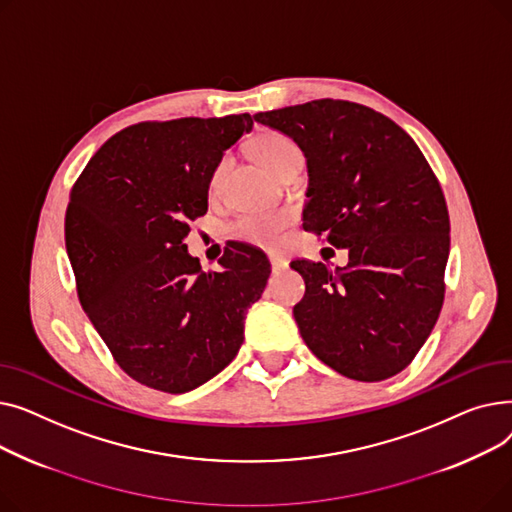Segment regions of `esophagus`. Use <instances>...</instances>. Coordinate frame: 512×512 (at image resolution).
I'll list each match as a JSON object with an SVG mask.
<instances>
[{
  "label": "esophagus",
  "mask_w": 512,
  "mask_h": 512,
  "mask_svg": "<svg viewBox=\"0 0 512 512\" xmlns=\"http://www.w3.org/2000/svg\"><path fill=\"white\" fill-rule=\"evenodd\" d=\"M270 263H272V270L274 272H280V270H284V267L288 265L286 259L282 255H276V253H270Z\"/></svg>",
  "instance_id": "esophagus-1"
}]
</instances>
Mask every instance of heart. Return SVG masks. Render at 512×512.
<instances>
[{"label": "heart", "mask_w": 512, "mask_h": 512, "mask_svg": "<svg viewBox=\"0 0 512 512\" xmlns=\"http://www.w3.org/2000/svg\"><path fill=\"white\" fill-rule=\"evenodd\" d=\"M251 149L259 164L274 176H280L288 168L303 166V151L299 143L276 130H265L257 134ZM222 174H224V164L213 172L211 188H218ZM292 220H294V213L290 209L249 213V215H240L236 222H232L230 232L234 238L251 242V245L276 247L282 240L286 228L292 224Z\"/></svg>", "instance_id": "1"}]
</instances>
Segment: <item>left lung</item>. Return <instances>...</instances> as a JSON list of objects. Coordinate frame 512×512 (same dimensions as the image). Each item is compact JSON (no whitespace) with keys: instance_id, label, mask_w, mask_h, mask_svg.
<instances>
[{"instance_id":"obj_1","label":"left lung","mask_w":512,"mask_h":512,"mask_svg":"<svg viewBox=\"0 0 512 512\" xmlns=\"http://www.w3.org/2000/svg\"><path fill=\"white\" fill-rule=\"evenodd\" d=\"M307 157L303 228L348 249L346 267L294 259L305 297L294 319L311 353L357 382L405 369L444 303L450 220L417 143L388 116L342 99L261 112Z\"/></svg>"}]
</instances>
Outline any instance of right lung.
Listing matches in <instances>:
<instances>
[{
	"mask_svg": "<svg viewBox=\"0 0 512 512\" xmlns=\"http://www.w3.org/2000/svg\"><path fill=\"white\" fill-rule=\"evenodd\" d=\"M251 128L249 114L134 124L72 186L64 232L80 305L147 388L182 394L218 375L270 278L265 253L247 242H230L220 272H203L184 245L224 151Z\"/></svg>",
	"mask_w": 512,
	"mask_h": 512,
	"instance_id": "right-lung-1",
	"label": "right lung"
}]
</instances>
